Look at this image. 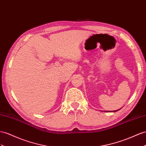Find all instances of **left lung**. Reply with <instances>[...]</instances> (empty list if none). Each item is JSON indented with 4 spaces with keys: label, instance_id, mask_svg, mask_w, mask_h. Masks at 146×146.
Instances as JSON below:
<instances>
[{
    "label": "left lung",
    "instance_id": "8db88e82",
    "mask_svg": "<svg viewBox=\"0 0 146 146\" xmlns=\"http://www.w3.org/2000/svg\"><path fill=\"white\" fill-rule=\"evenodd\" d=\"M118 110H116V111L115 110V111H118Z\"/></svg>",
    "mask_w": 146,
    "mask_h": 146
}]
</instances>
